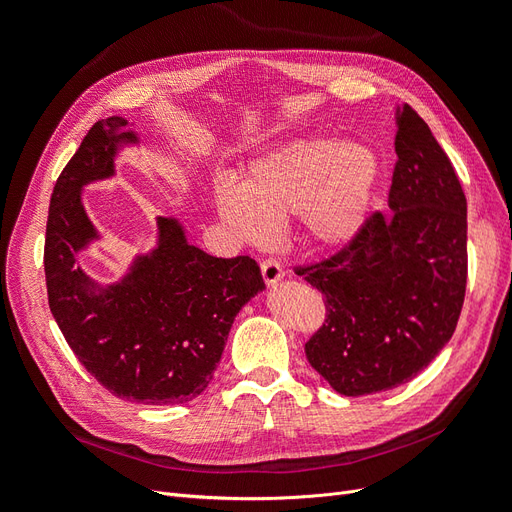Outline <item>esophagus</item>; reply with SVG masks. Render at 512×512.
<instances>
[{
    "mask_svg": "<svg viewBox=\"0 0 512 512\" xmlns=\"http://www.w3.org/2000/svg\"><path fill=\"white\" fill-rule=\"evenodd\" d=\"M260 271H262V277H265L267 286H275V284L280 282L282 277H284V271H282V267H280V262L273 260V258L262 260V262H260Z\"/></svg>",
    "mask_w": 512,
    "mask_h": 512,
    "instance_id": "1",
    "label": "esophagus"
}]
</instances>
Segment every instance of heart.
Returning a JSON list of instances; mask_svg holds the SVG:
<instances>
[{
  "instance_id": "heart-1",
  "label": "heart",
  "mask_w": 512,
  "mask_h": 512,
  "mask_svg": "<svg viewBox=\"0 0 512 512\" xmlns=\"http://www.w3.org/2000/svg\"><path fill=\"white\" fill-rule=\"evenodd\" d=\"M378 173V158L363 145L297 138L256 160L239 188L220 181L215 203L241 239L265 237L267 220L301 211L307 235L318 245H342L365 222Z\"/></svg>"
}]
</instances>
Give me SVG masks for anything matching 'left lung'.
<instances>
[{
    "mask_svg": "<svg viewBox=\"0 0 512 512\" xmlns=\"http://www.w3.org/2000/svg\"><path fill=\"white\" fill-rule=\"evenodd\" d=\"M389 213L374 211L333 256L297 267L327 320L305 356L337 393L395 389L453 337L468 282V203L455 168L410 104L397 108Z\"/></svg>",
    "mask_w": 512,
    "mask_h": 512,
    "instance_id": "8db88e82",
    "label": "left lung"
}]
</instances>
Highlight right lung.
I'll use <instances>...</instances> for the list:
<instances>
[{"label": "right lung", "instance_id": "add662e5", "mask_svg": "<svg viewBox=\"0 0 512 512\" xmlns=\"http://www.w3.org/2000/svg\"><path fill=\"white\" fill-rule=\"evenodd\" d=\"M123 117L87 132L53 188L44 239L49 307L76 359L113 395L134 404H185L218 367L232 320L265 288L250 256L215 258L158 218V247L138 256L121 282L100 286L76 265L98 239L81 188L115 173L121 145L136 143Z\"/></svg>", "mask_w": 512, "mask_h": 512}]
</instances>
